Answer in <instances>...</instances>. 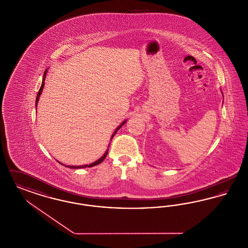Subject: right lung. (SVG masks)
<instances>
[{"label": "right lung", "mask_w": 248, "mask_h": 248, "mask_svg": "<svg viewBox=\"0 0 248 248\" xmlns=\"http://www.w3.org/2000/svg\"><path fill=\"white\" fill-rule=\"evenodd\" d=\"M46 71L45 72V75H44V80H43V83H42V85H41V88H40V90H39V92H38V94H37V97H36V107H37V104H38V100H39V97H40V95L42 94V91H43V89H44V85H45V78H46ZM124 123H125V121L121 124V125H119L118 127H117V129L115 130V132L112 134V136H111V140H112V138L115 136V134H116V132L118 131L121 127H122V125H124ZM108 150H107L106 153L104 154V155L101 157V158H99L97 161H95L94 163L93 164H90V165H78V166H74V165H72V166H68V165H66L67 167H70V168H72V169H78V168H84V167H92V166H94V165H98V164H100V163H102L103 161H104V159L106 158L107 154H108ZM59 164H61L60 162H59ZM61 165H63V164H61Z\"/></svg>", "instance_id": "obj_1"}]
</instances>
